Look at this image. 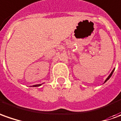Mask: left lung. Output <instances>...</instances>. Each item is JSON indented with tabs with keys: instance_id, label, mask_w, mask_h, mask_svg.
<instances>
[{
	"instance_id": "1",
	"label": "left lung",
	"mask_w": 121,
	"mask_h": 121,
	"mask_svg": "<svg viewBox=\"0 0 121 121\" xmlns=\"http://www.w3.org/2000/svg\"><path fill=\"white\" fill-rule=\"evenodd\" d=\"M114 70H115V69H113V70H112V72L110 73V75H109V76H108V78H106V80H105V82H106L107 81V80H108V79H109V78H110V77H111V76H112V73H113V72H114Z\"/></svg>"
}]
</instances>
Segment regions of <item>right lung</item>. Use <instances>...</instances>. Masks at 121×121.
Instances as JSON below:
<instances>
[{"mask_svg":"<svg viewBox=\"0 0 121 121\" xmlns=\"http://www.w3.org/2000/svg\"><path fill=\"white\" fill-rule=\"evenodd\" d=\"M41 84H37V85H34L33 86H35V87H36V86H41Z\"/></svg>","mask_w":121,"mask_h":121,"instance_id":"1","label":"right lung"}]
</instances>
